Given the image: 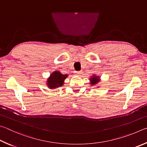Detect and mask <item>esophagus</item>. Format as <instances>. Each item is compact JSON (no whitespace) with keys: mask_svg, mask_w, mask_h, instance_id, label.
Returning <instances> with one entry per match:
<instances>
[{"mask_svg":"<svg viewBox=\"0 0 147 147\" xmlns=\"http://www.w3.org/2000/svg\"><path fill=\"white\" fill-rule=\"evenodd\" d=\"M75 74H76V75L78 76H80L81 75H82V74H83V71H76V72H75Z\"/></svg>","mask_w":147,"mask_h":147,"instance_id":"1","label":"esophagus"}]
</instances>
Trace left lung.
<instances>
[{"label": "left lung", "mask_w": 147, "mask_h": 147, "mask_svg": "<svg viewBox=\"0 0 147 147\" xmlns=\"http://www.w3.org/2000/svg\"><path fill=\"white\" fill-rule=\"evenodd\" d=\"M90 79V84H91V86H94L96 85V84H98V83L100 82V78L99 76H96V75H93L91 76V78L89 79Z\"/></svg>", "instance_id": "obj_1"}]
</instances>
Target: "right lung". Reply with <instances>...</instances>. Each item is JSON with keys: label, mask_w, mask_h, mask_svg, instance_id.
Returning a JSON list of instances; mask_svg holds the SVG:
<instances>
[{"label": "right lung", "mask_w": 147, "mask_h": 147, "mask_svg": "<svg viewBox=\"0 0 147 147\" xmlns=\"http://www.w3.org/2000/svg\"><path fill=\"white\" fill-rule=\"evenodd\" d=\"M68 74H62L60 71H54L47 79L46 84L50 89L57 88L64 84V80L68 78Z\"/></svg>", "instance_id": "add662e5"}]
</instances>
